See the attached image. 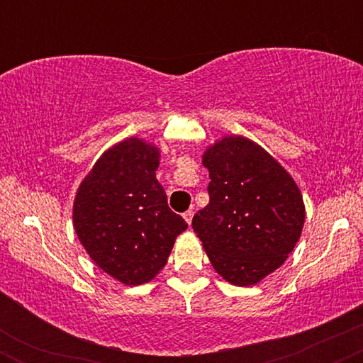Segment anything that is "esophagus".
Instances as JSON below:
<instances>
[{
	"instance_id": "esophagus-1",
	"label": "esophagus",
	"mask_w": 363,
	"mask_h": 363,
	"mask_svg": "<svg viewBox=\"0 0 363 363\" xmlns=\"http://www.w3.org/2000/svg\"><path fill=\"white\" fill-rule=\"evenodd\" d=\"M193 211H191V210H187L186 211V213H182V218H184L186 220V223L187 225H191V222H193Z\"/></svg>"
}]
</instances>
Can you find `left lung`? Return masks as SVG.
Returning a JSON list of instances; mask_svg holds the SVG:
<instances>
[{
	"label": "left lung",
	"mask_w": 363,
	"mask_h": 363,
	"mask_svg": "<svg viewBox=\"0 0 363 363\" xmlns=\"http://www.w3.org/2000/svg\"><path fill=\"white\" fill-rule=\"evenodd\" d=\"M210 203L193 230L225 281L251 286L286 261L306 222L294 177L256 141L225 135L203 152Z\"/></svg>",
	"instance_id": "left-lung-1"
}]
</instances>
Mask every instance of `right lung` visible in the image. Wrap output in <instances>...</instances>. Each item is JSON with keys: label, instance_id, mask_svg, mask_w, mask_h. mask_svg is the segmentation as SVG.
Listing matches in <instances>:
<instances>
[{"label": "right lung", "instance_id": "obj_1", "mask_svg": "<svg viewBox=\"0 0 363 363\" xmlns=\"http://www.w3.org/2000/svg\"><path fill=\"white\" fill-rule=\"evenodd\" d=\"M160 148L131 136L112 145L83 177L73 227L90 259L128 286L152 281L187 228L157 181Z\"/></svg>", "mask_w": 363, "mask_h": 363}]
</instances>
